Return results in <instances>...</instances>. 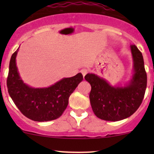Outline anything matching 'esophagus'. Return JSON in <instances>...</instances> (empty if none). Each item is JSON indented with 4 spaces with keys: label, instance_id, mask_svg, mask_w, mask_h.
I'll list each match as a JSON object with an SVG mask.
<instances>
[{
    "label": "esophagus",
    "instance_id": "34e87169",
    "mask_svg": "<svg viewBox=\"0 0 154 154\" xmlns=\"http://www.w3.org/2000/svg\"><path fill=\"white\" fill-rule=\"evenodd\" d=\"M80 72L82 73L83 77H85L86 74L88 73V69H82L80 71Z\"/></svg>",
    "mask_w": 154,
    "mask_h": 154
}]
</instances>
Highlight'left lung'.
<instances>
[{"mask_svg": "<svg viewBox=\"0 0 154 154\" xmlns=\"http://www.w3.org/2000/svg\"><path fill=\"white\" fill-rule=\"evenodd\" d=\"M133 59V75L124 87L111 86L95 74L88 73L85 79L91 85L90 100L97 117L116 122L129 117L140 107L147 86V75L143 55L135 45H130Z\"/></svg>", "mask_w": 154, "mask_h": 154, "instance_id": "left-lung-1", "label": "left lung"}]
</instances>
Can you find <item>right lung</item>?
<instances>
[{"label": "right lung", "mask_w": 154, "mask_h": 154, "mask_svg": "<svg viewBox=\"0 0 154 154\" xmlns=\"http://www.w3.org/2000/svg\"><path fill=\"white\" fill-rule=\"evenodd\" d=\"M12 54L7 77L9 95L26 117L36 122L54 120L62 115L69 103V98L83 79L77 75L62 79L48 88L29 87L21 79L16 63L17 52Z\"/></svg>", "instance_id": "right-lung-1"}]
</instances>
